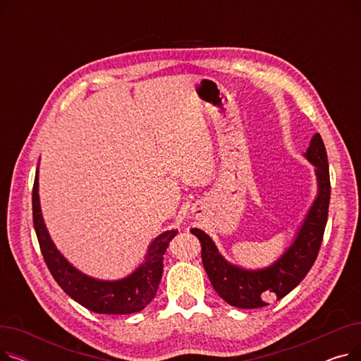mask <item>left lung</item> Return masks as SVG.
Here are the masks:
<instances>
[{
    "instance_id": "obj_1",
    "label": "left lung",
    "mask_w": 361,
    "mask_h": 361,
    "mask_svg": "<svg viewBox=\"0 0 361 361\" xmlns=\"http://www.w3.org/2000/svg\"><path fill=\"white\" fill-rule=\"evenodd\" d=\"M312 165L317 181V195L309 207L291 244L269 267L245 269L230 263L204 231L192 228L202 245V263L218 295L238 309L268 306L272 298L286 297L305 279L317 257L328 221L331 199L329 165L326 149L319 133L302 154Z\"/></svg>"
}]
</instances>
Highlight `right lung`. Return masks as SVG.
<instances>
[{"label": "right lung", "mask_w": 361, "mask_h": 361, "mask_svg": "<svg viewBox=\"0 0 361 361\" xmlns=\"http://www.w3.org/2000/svg\"><path fill=\"white\" fill-rule=\"evenodd\" d=\"M33 225L47 267L56 283L74 301L101 314H130L143 310L154 300L164 271V255L177 230L164 231L152 240L143 262L130 275L104 281L89 276L61 255L47 230L39 202V169H36L32 193Z\"/></svg>", "instance_id": "obj_1"}]
</instances>
